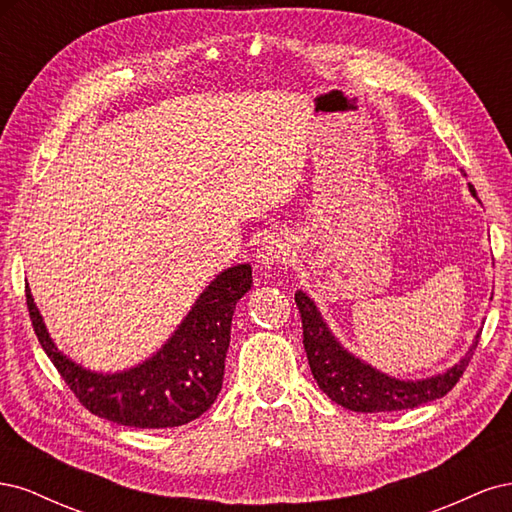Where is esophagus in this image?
<instances>
[{"mask_svg":"<svg viewBox=\"0 0 512 512\" xmlns=\"http://www.w3.org/2000/svg\"><path fill=\"white\" fill-rule=\"evenodd\" d=\"M290 256V245L284 235H277V232H271L265 239L260 241V247L256 252V262L265 269H275L284 265Z\"/></svg>","mask_w":512,"mask_h":512,"instance_id":"34e87169","label":"esophagus"}]
</instances>
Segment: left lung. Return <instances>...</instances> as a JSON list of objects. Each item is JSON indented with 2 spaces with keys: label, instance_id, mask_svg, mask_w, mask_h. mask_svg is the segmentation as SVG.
<instances>
[{
  "label": "left lung",
  "instance_id": "left-lung-1",
  "mask_svg": "<svg viewBox=\"0 0 512 512\" xmlns=\"http://www.w3.org/2000/svg\"><path fill=\"white\" fill-rule=\"evenodd\" d=\"M466 175V173H463ZM470 194L478 200L474 185H468ZM480 203V200H478ZM303 320V346L314 380L331 401L352 412H397L410 410L427 401L440 399L457 384L463 369L468 367L478 346L480 331L474 335L470 348L461 359L438 374L427 378H397L363 361L350 352L324 320L316 301L307 292H294Z\"/></svg>",
  "mask_w": 512,
  "mask_h": 512
}]
</instances>
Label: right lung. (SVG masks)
<instances>
[{
    "mask_svg": "<svg viewBox=\"0 0 512 512\" xmlns=\"http://www.w3.org/2000/svg\"><path fill=\"white\" fill-rule=\"evenodd\" d=\"M252 288V267L220 271L190 312L145 361L119 371H96L61 352L46 329L27 284V309L38 342L81 404L106 421L166 429L194 421L218 399L235 307Z\"/></svg>",
    "mask_w": 512,
    "mask_h": 512,
    "instance_id": "right-lung-1",
    "label": "right lung"
}]
</instances>
